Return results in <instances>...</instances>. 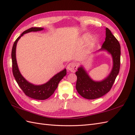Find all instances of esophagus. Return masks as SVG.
Here are the masks:
<instances>
[{"instance_id":"1","label":"esophagus","mask_w":135,"mask_h":135,"mask_svg":"<svg viewBox=\"0 0 135 135\" xmlns=\"http://www.w3.org/2000/svg\"><path fill=\"white\" fill-rule=\"evenodd\" d=\"M67 70L68 71H71L72 73H75V71L77 70V64L76 63L74 62H70L69 64L67 65Z\"/></svg>"}]
</instances>
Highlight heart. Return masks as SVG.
Masks as SVG:
<instances>
[{
    "instance_id": "heart-1",
    "label": "heart",
    "mask_w": 135,
    "mask_h": 135,
    "mask_svg": "<svg viewBox=\"0 0 135 135\" xmlns=\"http://www.w3.org/2000/svg\"><path fill=\"white\" fill-rule=\"evenodd\" d=\"M90 38V35H85V38L86 39H89Z\"/></svg>"
}]
</instances>
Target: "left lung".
<instances>
[{"instance_id":"left-lung-1","label":"left lung","mask_w":135,"mask_h":135,"mask_svg":"<svg viewBox=\"0 0 135 135\" xmlns=\"http://www.w3.org/2000/svg\"><path fill=\"white\" fill-rule=\"evenodd\" d=\"M105 39L100 50H106L113 56V68L110 75L101 82H94L88 76L82 67L75 73L77 76L76 89L78 93L84 98L96 99L107 93L113 86L120 68L121 46L110 30L106 28Z\"/></svg>"}]
</instances>
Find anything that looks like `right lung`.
<instances>
[{
  "label": "right lung",
  "mask_w": 135,
  "mask_h": 135,
  "mask_svg": "<svg viewBox=\"0 0 135 135\" xmlns=\"http://www.w3.org/2000/svg\"><path fill=\"white\" fill-rule=\"evenodd\" d=\"M44 28L39 27L31 28L26 31H24L21 35L18 37L15 42H14L12 51H11V59H12V71L14 77L15 78L16 82L18 86L21 89L25 95L36 100H45L48 99L54 93V91L58 86L60 81L66 75L67 71L64 69L56 75H54L49 81L42 85H34L30 84L25 79L23 76L20 74L18 66H17L16 58V49L17 43L19 39L24 35V34L32 32V31H41Z\"/></svg>",
  "instance_id": "right-lung-1"
}]
</instances>
